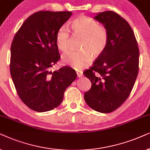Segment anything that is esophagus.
Instances as JSON below:
<instances>
[{
	"mask_svg": "<svg viewBox=\"0 0 150 150\" xmlns=\"http://www.w3.org/2000/svg\"><path fill=\"white\" fill-rule=\"evenodd\" d=\"M77 75L78 77H83V73L82 72H77Z\"/></svg>",
	"mask_w": 150,
	"mask_h": 150,
	"instance_id": "1",
	"label": "esophagus"
}]
</instances>
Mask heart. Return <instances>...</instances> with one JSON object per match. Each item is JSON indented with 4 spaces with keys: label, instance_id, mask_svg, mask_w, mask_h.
<instances>
[{
    "label": "heart",
    "instance_id": "1",
    "mask_svg": "<svg viewBox=\"0 0 150 150\" xmlns=\"http://www.w3.org/2000/svg\"><path fill=\"white\" fill-rule=\"evenodd\" d=\"M73 31L83 37L81 41V51H69L62 55L66 64L80 71L88 67L92 62V55L99 57L106 49L109 40L107 28L95 20L87 16H80L73 20L71 24ZM58 49L66 51L69 48L70 31L66 25L59 27L55 35Z\"/></svg>",
    "mask_w": 150,
    "mask_h": 150
}]
</instances>
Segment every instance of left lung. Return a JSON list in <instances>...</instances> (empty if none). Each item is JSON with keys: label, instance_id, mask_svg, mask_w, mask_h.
<instances>
[{"label": "left lung", "instance_id": "obj_1", "mask_svg": "<svg viewBox=\"0 0 150 150\" xmlns=\"http://www.w3.org/2000/svg\"><path fill=\"white\" fill-rule=\"evenodd\" d=\"M107 28L106 49L83 71L92 86L84 94L86 103L94 110L109 113L127 99L139 72V49L129 23L118 13L106 11L94 18Z\"/></svg>", "mask_w": 150, "mask_h": 150}]
</instances>
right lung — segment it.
<instances>
[{"label": "right lung", "mask_w": 150, "mask_h": 150, "mask_svg": "<svg viewBox=\"0 0 150 150\" xmlns=\"http://www.w3.org/2000/svg\"><path fill=\"white\" fill-rule=\"evenodd\" d=\"M71 11H40L30 16L11 46L10 73L18 95L36 112H47L62 103L66 89L76 79L75 70L51 69L60 59L55 35Z\"/></svg>", "instance_id": "obj_1"}]
</instances>
